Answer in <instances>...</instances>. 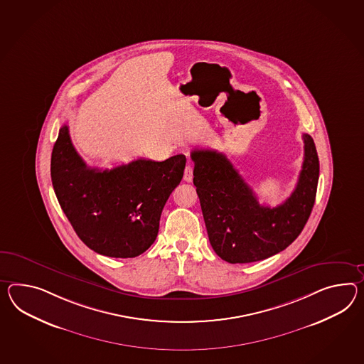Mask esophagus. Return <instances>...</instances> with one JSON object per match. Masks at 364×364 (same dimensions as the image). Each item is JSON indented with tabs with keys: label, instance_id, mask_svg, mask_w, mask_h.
I'll use <instances>...</instances> for the list:
<instances>
[{
	"label": "esophagus",
	"instance_id": "34e87169",
	"mask_svg": "<svg viewBox=\"0 0 364 364\" xmlns=\"http://www.w3.org/2000/svg\"><path fill=\"white\" fill-rule=\"evenodd\" d=\"M184 180L186 183H191L193 180V166L192 164H186L184 169Z\"/></svg>",
	"mask_w": 364,
	"mask_h": 364
}]
</instances>
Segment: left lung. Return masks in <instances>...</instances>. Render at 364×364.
<instances>
[{"label": "left lung", "instance_id": "1", "mask_svg": "<svg viewBox=\"0 0 364 364\" xmlns=\"http://www.w3.org/2000/svg\"><path fill=\"white\" fill-rule=\"evenodd\" d=\"M304 139V163L297 186L283 204L257 203L254 191L230 160L214 150H193V184L200 198L210 245L228 263H251L288 247L301 232L314 205L319 161L309 134Z\"/></svg>", "mask_w": 364, "mask_h": 364}]
</instances>
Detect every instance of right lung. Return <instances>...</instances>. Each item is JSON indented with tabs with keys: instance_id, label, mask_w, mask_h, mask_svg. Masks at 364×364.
<instances>
[{
	"instance_id": "add662e5",
	"label": "right lung",
	"mask_w": 364,
	"mask_h": 364,
	"mask_svg": "<svg viewBox=\"0 0 364 364\" xmlns=\"http://www.w3.org/2000/svg\"><path fill=\"white\" fill-rule=\"evenodd\" d=\"M186 161L180 154L164 161L136 159L113 169L90 168L64 124L53 144L51 180L63 212L90 250L135 257L156 240L161 210L183 178Z\"/></svg>"
}]
</instances>
